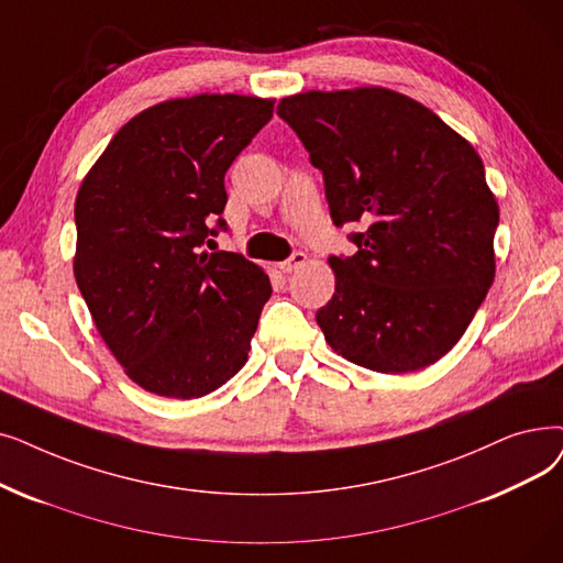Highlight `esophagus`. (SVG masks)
Listing matches in <instances>:
<instances>
[{
    "mask_svg": "<svg viewBox=\"0 0 563 563\" xmlns=\"http://www.w3.org/2000/svg\"><path fill=\"white\" fill-rule=\"evenodd\" d=\"M306 262H308L306 253H295L289 260L280 262L278 268H280V272H285V274H291V272H297V268H301Z\"/></svg>",
    "mask_w": 563,
    "mask_h": 563,
    "instance_id": "1",
    "label": "esophagus"
}]
</instances>
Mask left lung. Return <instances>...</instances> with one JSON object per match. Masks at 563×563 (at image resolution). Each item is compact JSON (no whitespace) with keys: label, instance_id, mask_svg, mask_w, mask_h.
<instances>
[{"label":"left lung","instance_id":"obj_1","mask_svg":"<svg viewBox=\"0 0 563 563\" xmlns=\"http://www.w3.org/2000/svg\"><path fill=\"white\" fill-rule=\"evenodd\" d=\"M278 114L322 169L352 257H329L331 301L317 310L335 354L402 375L428 368L472 324L495 280L499 207L470 140L386 87L285 96Z\"/></svg>","mask_w":563,"mask_h":563}]
</instances>
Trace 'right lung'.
I'll return each instance as SVG.
<instances>
[{
	"instance_id": "right-lung-1",
	"label": "right lung",
	"mask_w": 563,
	"mask_h": 563,
	"mask_svg": "<svg viewBox=\"0 0 563 563\" xmlns=\"http://www.w3.org/2000/svg\"><path fill=\"white\" fill-rule=\"evenodd\" d=\"M274 99L198 93L142 110L106 146L76 198L73 274L124 373L163 398H202L249 361L272 297L264 268L200 251L225 173Z\"/></svg>"
}]
</instances>
